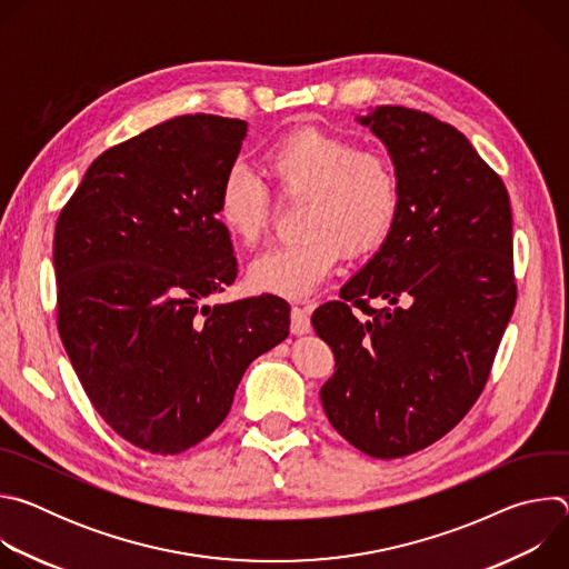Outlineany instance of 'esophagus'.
<instances>
[{
    "mask_svg": "<svg viewBox=\"0 0 569 569\" xmlns=\"http://www.w3.org/2000/svg\"><path fill=\"white\" fill-rule=\"evenodd\" d=\"M290 331L295 336H303L310 331V312L308 308H301V306H295L292 312H290Z\"/></svg>",
    "mask_w": 569,
    "mask_h": 569,
    "instance_id": "34e87169",
    "label": "esophagus"
}]
</instances>
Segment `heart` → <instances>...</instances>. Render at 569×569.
<instances>
[{
	"label": "heart",
	"mask_w": 569,
	"mask_h": 569,
	"mask_svg": "<svg viewBox=\"0 0 569 569\" xmlns=\"http://www.w3.org/2000/svg\"><path fill=\"white\" fill-rule=\"evenodd\" d=\"M279 198L301 200L295 218L299 238L259 254L248 281L259 292L301 299L327 279L340 250L365 254L387 236L398 211V180L389 161L356 150L347 139L299 130L261 159ZM270 196L246 167H231L216 193V216L231 238L254 246L270 222Z\"/></svg>",
	"instance_id": "obj_1"
}]
</instances>
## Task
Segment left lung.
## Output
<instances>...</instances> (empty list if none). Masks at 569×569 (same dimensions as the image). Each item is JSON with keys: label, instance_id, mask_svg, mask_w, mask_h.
<instances>
[{"label": "left lung", "instance_id": "8db88e82", "mask_svg": "<svg viewBox=\"0 0 569 569\" xmlns=\"http://www.w3.org/2000/svg\"><path fill=\"white\" fill-rule=\"evenodd\" d=\"M356 119L387 146L398 211L342 299L310 321L336 356L319 391L331 426L365 455L396 459L448 435L489 380L516 306L511 202L450 123L400 106Z\"/></svg>", "mask_w": 569, "mask_h": 569}]
</instances>
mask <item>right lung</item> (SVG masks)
I'll return each instance as SVG.
<instances>
[{"mask_svg":"<svg viewBox=\"0 0 569 569\" xmlns=\"http://www.w3.org/2000/svg\"><path fill=\"white\" fill-rule=\"evenodd\" d=\"M248 123L184 114L108 148L56 222L58 333L101 419L132 446L180 455L229 415L290 306H207L236 279L216 193Z\"/></svg>","mask_w":569,"mask_h":569,"instance_id":"right-lung-1","label":"right lung"}]
</instances>
